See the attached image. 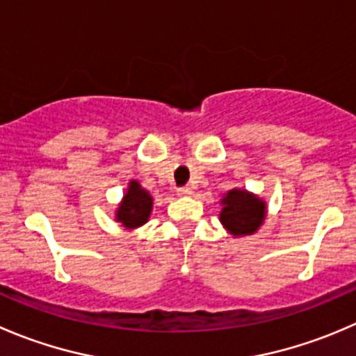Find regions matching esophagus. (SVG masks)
Instances as JSON below:
<instances>
[{
    "label": "esophagus",
    "instance_id": "1",
    "mask_svg": "<svg viewBox=\"0 0 356 356\" xmlns=\"http://www.w3.org/2000/svg\"><path fill=\"white\" fill-rule=\"evenodd\" d=\"M177 195L179 196H191L193 195V189L191 188H179L177 189Z\"/></svg>",
    "mask_w": 356,
    "mask_h": 356
}]
</instances>
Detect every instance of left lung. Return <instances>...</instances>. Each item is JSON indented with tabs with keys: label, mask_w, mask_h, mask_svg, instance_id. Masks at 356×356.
<instances>
[{
	"label": "left lung",
	"mask_w": 356,
	"mask_h": 356,
	"mask_svg": "<svg viewBox=\"0 0 356 356\" xmlns=\"http://www.w3.org/2000/svg\"><path fill=\"white\" fill-rule=\"evenodd\" d=\"M220 205L222 210L219 213V220L224 229L233 234V238L257 233L268 213L264 200L241 188H233L224 193Z\"/></svg>",
	"instance_id": "8db88e82"
}]
</instances>
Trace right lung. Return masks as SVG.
<instances>
[{
	"label": "right lung",
	"mask_w": 356,
	"mask_h": 356,
	"mask_svg": "<svg viewBox=\"0 0 356 356\" xmlns=\"http://www.w3.org/2000/svg\"><path fill=\"white\" fill-rule=\"evenodd\" d=\"M153 212V196L137 181H130L122 202L115 210V220L125 229L134 231L144 226Z\"/></svg>",
	"instance_id": "obj_1"
}]
</instances>
